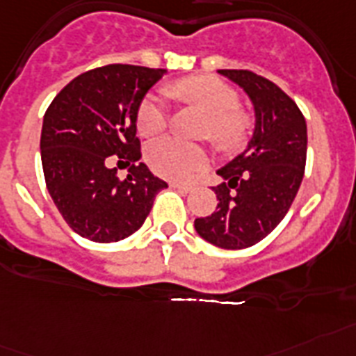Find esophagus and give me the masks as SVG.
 I'll list each match as a JSON object with an SVG mask.
<instances>
[{"label": "esophagus", "instance_id": "esophagus-1", "mask_svg": "<svg viewBox=\"0 0 356 356\" xmlns=\"http://www.w3.org/2000/svg\"><path fill=\"white\" fill-rule=\"evenodd\" d=\"M172 187V189H178V191H184V193H189V191H193V185L191 184H181V181H171L169 184Z\"/></svg>", "mask_w": 356, "mask_h": 356}]
</instances>
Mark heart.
<instances>
[{
  "label": "heart",
  "mask_w": 356,
  "mask_h": 356,
  "mask_svg": "<svg viewBox=\"0 0 356 356\" xmlns=\"http://www.w3.org/2000/svg\"><path fill=\"white\" fill-rule=\"evenodd\" d=\"M169 92L185 104L195 105L207 114L205 132L222 149L242 145L251 131L252 118L240 107V96L224 79L216 76H189L178 79ZM169 114L158 96L149 94L136 111V127L143 136H156L167 127ZM147 163L156 175L171 180H185L207 165V152L198 145L180 142L176 138H161L149 143Z\"/></svg>",
  "instance_id": "heart-1"
}]
</instances>
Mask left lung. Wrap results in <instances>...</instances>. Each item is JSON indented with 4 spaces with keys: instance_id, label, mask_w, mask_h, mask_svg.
I'll return each mask as SVG.
<instances>
[{
    "instance_id": "8db88e82",
    "label": "left lung",
    "mask_w": 356,
    "mask_h": 356,
    "mask_svg": "<svg viewBox=\"0 0 356 356\" xmlns=\"http://www.w3.org/2000/svg\"><path fill=\"white\" fill-rule=\"evenodd\" d=\"M254 105L257 125L248 149L218 169L224 181L216 211L195 220L200 236L222 249H245L271 233L300 189L307 154L304 114L284 90L251 70L222 69Z\"/></svg>"
}]
</instances>
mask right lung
<instances>
[{
	"instance_id": "1",
	"label": "right lung",
	"mask_w": 356,
	"mask_h": 356,
	"mask_svg": "<svg viewBox=\"0 0 356 356\" xmlns=\"http://www.w3.org/2000/svg\"><path fill=\"white\" fill-rule=\"evenodd\" d=\"M163 69L113 65L79 74L56 94L43 116L41 165L52 202L69 227L99 243L120 242L142 227L167 184L136 163V111ZM129 165L118 178L106 161Z\"/></svg>"
}]
</instances>
